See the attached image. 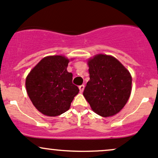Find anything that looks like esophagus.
Masks as SVG:
<instances>
[{"mask_svg": "<svg viewBox=\"0 0 158 158\" xmlns=\"http://www.w3.org/2000/svg\"><path fill=\"white\" fill-rule=\"evenodd\" d=\"M84 84H82V85H80L79 86V90H80V92H81V93H82V92L84 91Z\"/></svg>", "mask_w": 158, "mask_h": 158, "instance_id": "obj_1", "label": "esophagus"}]
</instances>
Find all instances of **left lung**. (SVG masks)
<instances>
[{
  "label": "left lung",
  "instance_id": "8db88e82",
  "mask_svg": "<svg viewBox=\"0 0 158 158\" xmlns=\"http://www.w3.org/2000/svg\"><path fill=\"white\" fill-rule=\"evenodd\" d=\"M88 67L90 81L83 93L84 98L100 116L115 115L130 98V72L115 57L106 54H97L90 58Z\"/></svg>",
  "mask_w": 158,
  "mask_h": 158
}]
</instances>
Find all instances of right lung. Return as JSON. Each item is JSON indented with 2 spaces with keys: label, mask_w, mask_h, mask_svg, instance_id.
Returning a JSON list of instances; mask_svg holds the SVG:
<instances>
[{
  "label": "right lung",
  "mask_w": 158,
  "mask_h": 158,
  "mask_svg": "<svg viewBox=\"0 0 158 158\" xmlns=\"http://www.w3.org/2000/svg\"><path fill=\"white\" fill-rule=\"evenodd\" d=\"M68 63L69 59L62 55L45 57L27 77V93L43 114L55 117L64 113L78 94L72 73L67 71Z\"/></svg>",
  "instance_id": "1"
}]
</instances>
